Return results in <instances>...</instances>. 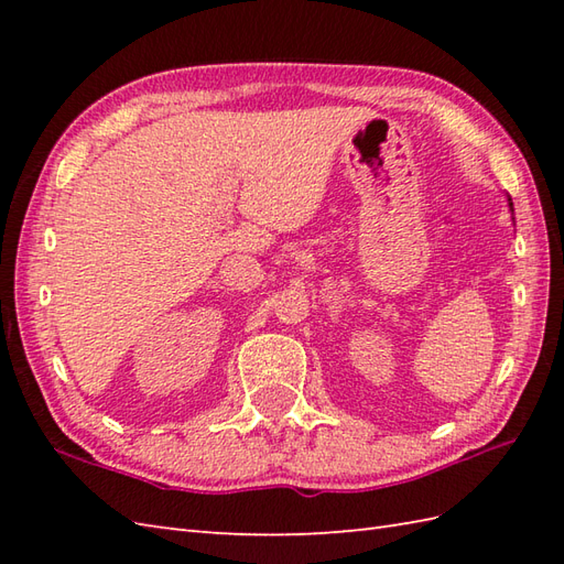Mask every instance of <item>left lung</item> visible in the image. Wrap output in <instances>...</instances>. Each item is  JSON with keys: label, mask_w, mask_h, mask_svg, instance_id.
<instances>
[{"label": "left lung", "mask_w": 564, "mask_h": 564, "mask_svg": "<svg viewBox=\"0 0 564 564\" xmlns=\"http://www.w3.org/2000/svg\"><path fill=\"white\" fill-rule=\"evenodd\" d=\"M507 200H509V208H511V210H513V203H511V198H507Z\"/></svg>", "instance_id": "1"}]
</instances>
